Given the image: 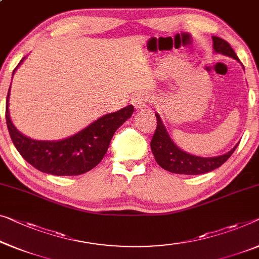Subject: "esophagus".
Returning <instances> with one entry per match:
<instances>
[{"label": "esophagus", "mask_w": 259, "mask_h": 259, "mask_svg": "<svg viewBox=\"0 0 259 259\" xmlns=\"http://www.w3.org/2000/svg\"><path fill=\"white\" fill-rule=\"evenodd\" d=\"M148 102H149V98L148 95L144 94V93H137V94H135L133 96V99H131V105H133L136 109H143V108H145L148 106Z\"/></svg>", "instance_id": "1"}]
</instances>
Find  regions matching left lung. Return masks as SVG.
<instances>
[{"label": "left lung", "mask_w": 259, "mask_h": 259, "mask_svg": "<svg viewBox=\"0 0 259 259\" xmlns=\"http://www.w3.org/2000/svg\"><path fill=\"white\" fill-rule=\"evenodd\" d=\"M213 49L215 53H221L223 56L234 58L238 63H241L236 53L229 43L220 37L213 36ZM244 68V67H243ZM157 117V129L151 141V150L154 156V159L160 167L166 169L168 172L178 173V175L196 176L203 175V173L210 172L213 169L221 166L223 163L228 160V158L236 150L238 143L230 150L229 152L216 157H199L185 152L169 137L166 128H165L163 121L159 114L156 113Z\"/></svg>", "instance_id": "left-lung-1"}]
</instances>
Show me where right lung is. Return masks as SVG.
Wrapping results in <instances>:
<instances>
[{"instance_id":"add662e5","label":"right lung","mask_w":259,"mask_h":259,"mask_svg":"<svg viewBox=\"0 0 259 259\" xmlns=\"http://www.w3.org/2000/svg\"><path fill=\"white\" fill-rule=\"evenodd\" d=\"M19 61L17 67L24 61ZM17 67L14 69L13 76ZM10 88L6 103V119L11 141L21 156L40 172L52 176H79L94 168L103 159L116 131L134 113L126 106L92 122L86 128L59 141L32 140L14 125L9 114Z\"/></svg>"}]
</instances>
